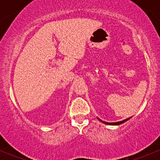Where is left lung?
Instances as JSON below:
<instances>
[{"mask_svg": "<svg viewBox=\"0 0 160 160\" xmlns=\"http://www.w3.org/2000/svg\"><path fill=\"white\" fill-rule=\"evenodd\" d=\"M129 119L130 118H128V119H126V120H122V121H120V122H104V123L108 124V125H120V124L123 123V122H126V121L128 120H129ZM99 120L102 121L101 120Z\"/></svg>", "mask_w": 160, "mask_h": 160, "instance_id": "8db88e82", "label": "left lung"}]
</instances>
